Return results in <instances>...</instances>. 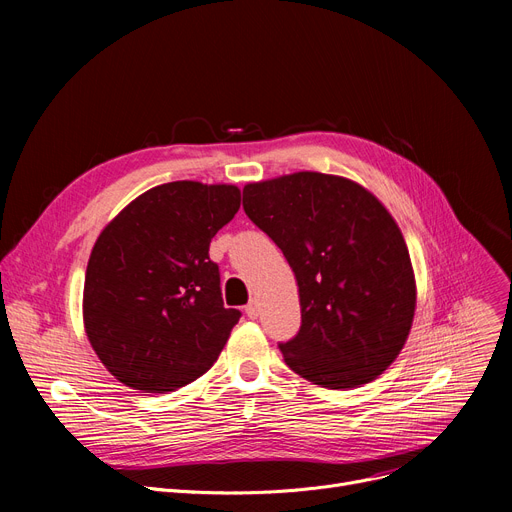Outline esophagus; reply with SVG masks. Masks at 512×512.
Returning a JSON list of instances; mask_svg holds the SVG:
<instances>
[{
	"mask_svg": "<svg viewBox=\"0 0 512 512\" xmlns=\"http://www.w3.org/2000/svg\"><path fill=\"white\" fill-rule=\"evenodd\" d=\"M245 311H247V315H249L251 319H257V317H259V303H257V299H253V301L245 307Z\"/></svg>",
	"mask_w": 512,
	"mask_h": 512,
	"instance_id": "esophagus-1",
	"label": "esophagus"
}]
</instances>
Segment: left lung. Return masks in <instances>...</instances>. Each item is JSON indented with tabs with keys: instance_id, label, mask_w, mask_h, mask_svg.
Wrapping results in <instances>:
<instances>
[{
	"instance_id": "8db88e82",
	"label": "left lung",
	"mask_w": 512,
	"mask_h": 512,
	"mask_svg": "<svg viewBox=\"0 0 512 512\" xmlns=\"http://www.w3.org/2000/svg\"><path fill=\"white\" fill-rule=\"evenodd\" d=\"M242 207L290 263L301 330L286 365L328 390L373 382L400 355L417 307L411 255L392 213L351 178L294 172L242 188Z\"/></svg>"
}]
</instances>
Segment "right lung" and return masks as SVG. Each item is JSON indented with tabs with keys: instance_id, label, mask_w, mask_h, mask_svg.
<instances>
[{
	"instance_id": "1",
	"label": "right lung",
	"mask_w": 512,
	"mask_h": 512,
	"mask_svg": "<svg viewBox=\"0 0 512 512\" xmlns=\"http://www.w3.org/2000/svg\"><path fill=\"white\" fill-rule=\"evenodd\" d=\"M238 207L234 184L176 180L130 201L97 236L83 324L124 386L174 392L218 361L240 311L224 307L209 242Z\"/></svg>"
}]
</instances>
